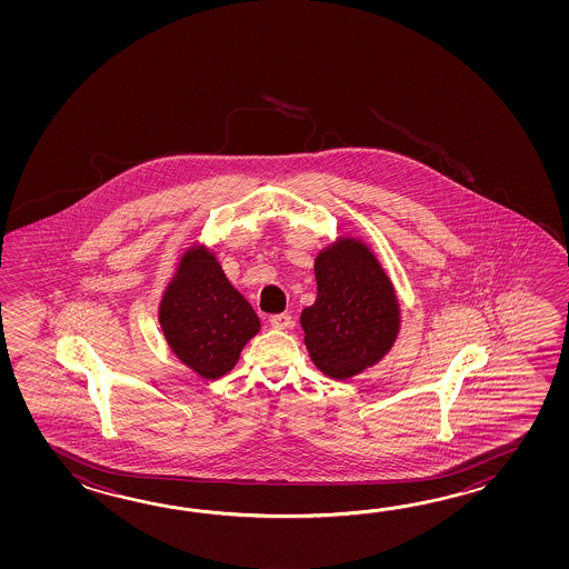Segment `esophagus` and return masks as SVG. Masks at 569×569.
<instances>
[{"instance_id": "1", "label": "esophagus", "mask_w": 569, "mask_h": 569, "mask_svg": "<svg viewBox=\"0 0 569 569\" xmlns=\"http://www.w3.org/2000/svg\"><path fill=\"white\" fill-rule=\"evenodd\" d=\"M270 326L274 327V329H280V331H284V329H290L292 327V317L289 313H277L270 317Z\"/></svg>"}]
</instances>
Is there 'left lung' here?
Returning <instances> with one entry per match:
<instances>
[{
    "mask_svg": "<svg viewBox=\"0 0 569 569\" xmlns=\"http://www.w3.org/2000/svg\"><path fill=\"white\" fill-rule=\"evenodd\" d=\"M317 299L302 309L305 346L336 380L360 375L387 356L400 329L399 299L375 252L338 238L315 258Z\"/></svg>",
    "mask_w": 569,
    "mask_h": 569,
    "instance_id": "1",
    "label": "left lung"
}]
</instances>
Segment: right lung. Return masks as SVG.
Here are the masks:
<instances>
[{
    "instance_id": "1",
    "label": "right lung",
    "mask_w": 569,
    "mask_h": 569,
    "mask_svg": "<svg viewBox=\"0 0 569 569\" xmlns=\"http://www.w3.org/2000/svg\"><path fill=\"white\" fill-rule=\"evenodd\" d=\"M158 321L172 353L206 380L228 375L243 346L260 331L252 305L233 289L203 243H193L181 256L158 307Z\"/></svg>"
}]
</instances>
